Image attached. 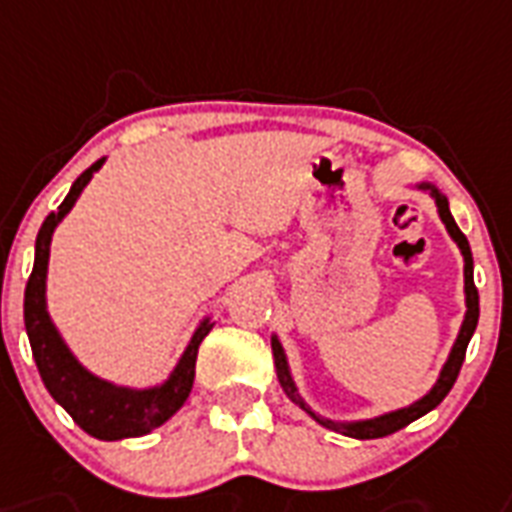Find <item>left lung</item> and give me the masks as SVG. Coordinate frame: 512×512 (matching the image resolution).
I'll list each match as a JSON object with an SVG mask.
<instances>
[{"mask_svg": "<svg viewBox=\"0 0 512 512\" xmlns=\"http://www.w3.org/2000/svg\"><path fill=\"white\" fill-rule=\"evenodd\" d=\"M406 188H412V191H420V193H428L433 204H436V212L441 217V223H444L446 233H449V239L457 244L462 255V279H465V316H462V324H460V332H457V340H454L452 350H449V356H446L444 366H441V372H438L436 382L430 385L420 398H414L412 404H404L398 406V409H388V412L382 414H374V417H358V420H332V417H324L319 414L316 409H311V404L305 401L303 393L297 390V382L292 377V369H289V358H287V350L281 345L279 335L273 332L271 335V348H273V364H276V377H279V385L281 390L287 393L289 401H295L300 409H303L311 420H316L321 428L327 430H335L340 436H348V438H358V441H364V438H382V436H390V433H396V430L406 428L409 422L420 420L422 414H428L430 409H436L441 401L446 398V393L452 390L454 380H457V374H460V366L465 361V350H468V342L476 332V324H478V289L473 284V255H470V244L465 239V233L457 228L454 223L452 212H449V199H446L444 193L438 191L436 185L428 183V180H422V183H409Z\"/></svg>", "mask_w": 512, "mask_h": 512, "instance_id": "obj_1", "label": "left lung"}]
</instances>
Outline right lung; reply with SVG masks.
I'll return each mask as SVG.
<instances>
[{
    "mask_svg": "<svg viewBox=\"0 0 512 512\" xmlns=\"http://www.w3.org/2000/svg\"><path fill=\"white\" fill-rule=\"evenodd\" d=\"M103 164L106 159H100L90 170H84L76 177L58 212H50L36 233L34 271H31L26 297H23V321H26V335L31 350H34V361L50 396L74 417V422L84 433H90L92 438H100V441H122V438L146 436L164 425L185 404V398L191 396L193 388L196 353H199L201 340L209 335V329L215 324L207 313L193 329L191 340L177 358V364L172 366V372L162 382H154L146 388L119 385V382L90 372L76 358L74 350L68 348V342L63 340L58 324L52 321L50 308H47V265H50L52 233L63 223V217L74 209L82 191L90 185V180Z\"/></svg>",
    "mask_w": 512,
    "mask_h": 512,
    "instance_id": "right-lung-1",
    "label": "right lung"
}]
</instances>
